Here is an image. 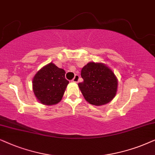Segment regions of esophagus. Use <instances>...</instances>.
<instances>
[{
    "label": "esophagus",
    "instance_id": "34e87169",
    "mask_svg": "<svg viewBox=\"0 0 155 155\" xmlns=\"http://www.w3.org/2000/svg\"><path fill=\"white\" fill-rule=\"evenodd\" d=\"M79 76L77 75V74H76L75 76H74V79H72V81L76 83V82L79 81Z\"/></svg>",
    "mask_w": 155,
    "mask_h": 155
}]
</instances>
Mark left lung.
<instances>
[{"instance_id":"obj_1","label":"left lung","mask_w":155,"mask_h":155,"mask_svg":"<svg viewBox=\"0 0 155 155\" xmlns=\"http://www.w3.org/2000/svg\"><path fill=\"white\" fill-rule=\"evenodd\" d=\"M83 82L79 87L85 99L94 106L110 102L117 91V81L113 72L101 63L90 62L82 68Z\"/></svg>"}]
</instances>
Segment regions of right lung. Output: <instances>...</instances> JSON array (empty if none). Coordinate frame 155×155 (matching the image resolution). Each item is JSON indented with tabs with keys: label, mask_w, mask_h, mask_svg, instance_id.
I'll use <instances>...</instances> for the list:
<instances>
[{
	"label": "right lung",
	"mask_w": 155,
	"mask_h": 155,
	"mask_svg": "<svg viewBox=\"0 0 155 155\" xmlns=\"http://www.w3.org/2000/svg\"><path fill=\"white\" fill-rule=\"evenodd\" d=\"M65 71L52 63L41 69L33 78L32 88L36 98L42 104H58L69 84Z\"/></svg>",
	"instance_id": "right-lung-1"
}]
</instances>
